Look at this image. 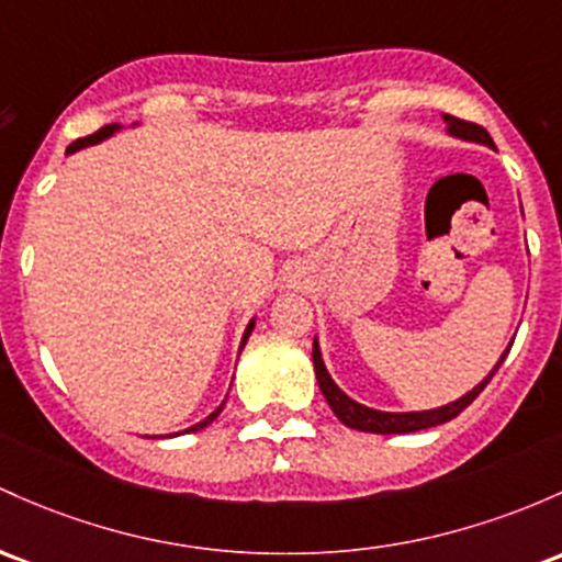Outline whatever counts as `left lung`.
Masks as SVG:
<instances>
[{"instance_id":"obj_1","label":"left lung","mask_w":562,"mask_h":562,"mask_svg":"<svg viewBox=\"0 0 562 562\" xmlns=\"http://www.w3.org/2000/svg\"><path fill=\"white\" fill-rule=\"evenodd\" d=\"M446 122H448V133L456 135V138L474 140V144H485V146H491V149H493V138L488 135V131H485V127L474 125V122L459 120V116H451V114H446ZM509 349L504 351L502 360L496 362V368H493V371L485 375V379L480 381V384L474 386L472 392H467L464 397H459L456 403L442 405V408L416 411V413L373 411V408H366V405L355 403V400L347 397V394L338 390L336 381L330 379L328 371H325V362H323V355H319V344L317 341H314V347H312V360H314V373H317L319 390H323L325 400H328V405H330V411L338 416V422L347 424V427H351V429L373 431V435H405V431H418V429L437 427V424H446V422H451V418L459 416V413L464 411L467 405H472V400L477 397V394L483 392L485 386H488L493 373H496L498 368H502V362L507 360Z\"/></svg>"}]
</instances>
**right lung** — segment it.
<instances>
[{"instance_id": "1", "label": "right lung", "mask_w": 562, "mask_h": 562, "mask_svg": "<svg viewBox=\"0 0 562 562\" xmlns=\"http://www.w3.org/2000/svg\"><path fill=\"white\" fill-rule=\"evenodd\" d=\"M114 131H120V125H106V127H101V131H98V133H92V135H85V138H77V140H74V144L69 146V149H66V154H74V151L85 149V146H90V144H98V140L109 138V135H111V133H114ZM252 325H256V323H252V319H250V323H248V328H245V336H243V347H245V341H248V336H250V333H252ZM243 347H239V349H243ZM221 408H224V403H221V405H218V408H215V411L211 413V416H207V418H205V422L194 424V427H189V429H183V431H196V429H205V427H207V424H211V422H213V418H215V416H218V413H221Z\"/></svg>"}]
</instances>
